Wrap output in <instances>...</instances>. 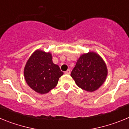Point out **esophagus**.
Here are the masks:
<instances>
[{
  "label": "esophagus",
  "instance_id": "34e87169",
  "mask_svg": "<svg viewBox=\"0 0 129 129\" xmlns=\"http://www.w3.org/2000/svg\"><path fill=\"white\" fill-rule=\"evenodd\" d=\"M64 74H70V70H67V71L64 72Z\"/></svg>",
  "mask_w": 129,
  "mask_h": 129
}]
</instances>
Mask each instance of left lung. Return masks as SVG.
<instances>
[{
	"label": "left lung",
	"instance_id": "left-lung-1",
	"mask_svg": "<svg viewBox=\"0 0 129 129\" xmlns=\"http://www.w3.org/2000/svg\"><path fill=\"white\" fill-rule=\"evenodd\" d=\"M107 68L101 57L94 52L82 55L71 72V76L79 88L94 92L105 82Z\"/></svg>",
	"mask_w": 129,
	"mask_h": 129
}]
</instances>
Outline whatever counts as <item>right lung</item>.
I'll return each mask as SVG.
<instances>
[{"label": "right lung", "instance_id": "right-lung-1", "mask_svg": "<svg viewBox=\"0 0 129 129\" xmlns=\"http://www.w3.org/2000/svg\"><path fill=\"white\" fill-rule=\"evenodd\" d=\"M24 74L27 84L35 92L43 94L56 86L63 72L53 63L50 53L37 50L26 62Z\"/></svg>", "mask_w": 129, "mask_h": 129}]
</instances>
